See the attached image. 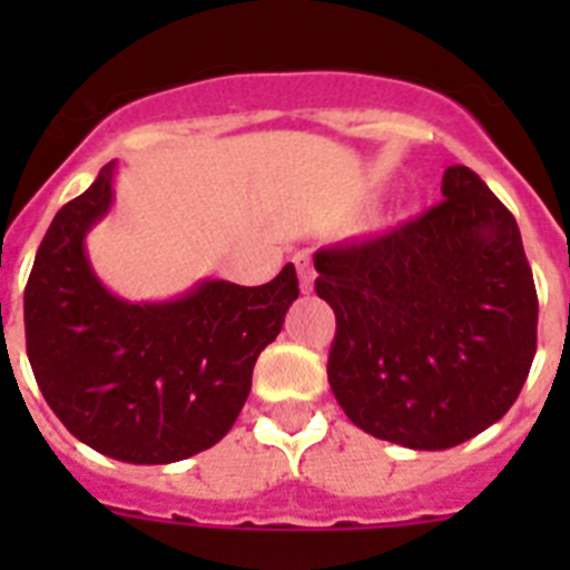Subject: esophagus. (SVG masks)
<instances>
[{
  "label": "esophagus",
  "mask_w": 570,
  "mask_h": 570,
  "mask_svg": "<svg viewBox=\"0 0 570 570\" xmlns=\"http://www.w3.org/2000/svg\"><path fill=\"white\" fill-rule=\"evenodd\" d=\"M294 265H296V274H299L302 294H311V291H314V279H316L314 265H311V259L305 254L294 256Z\"/></svg>",
  "instance_id": "esophagus-1"
}]
</instances>
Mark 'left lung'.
I'll return each mask as SVG.
<instances>
[{
	"instance_id": "left-lung-1",
	"label": "left lung",
	"mask_w": 570,
	"mask_h": 570,
	"mask_svg": "<svg viewBox=\"0 0 570 570\" xmlns=\"http://www.w3.org/2000/svg\"><path fill=\"white\" fill-rule=\"evenodd\" d=\"M414 223L314 254L336 314L328 382L376 440L445 451L500 422L537 354V288L511 210L465 165Z\"/></svg>"
}]
</instances>
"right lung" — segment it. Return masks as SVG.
<instances>
[{
	"mask_svg": "<svg viewBox=\"0 0 570 570\" xmlns=\"http://www.w3.org/2000/svg\"><path fill=\"white\" fill-rule=\"evenodd\" d=\"M114 170L105 165L53 216L24 288V342L45 402L79 442L110 460L168 465L228 434L299 279L285 265L256 288L203 279L168 302L110 294L85 236L114 205Z\"/></svg>",
	"mask_w": 570,
	"mask_h": 570,
	"instance_id": "obj_1",
	"label": "right lung"
}]
</instances>
